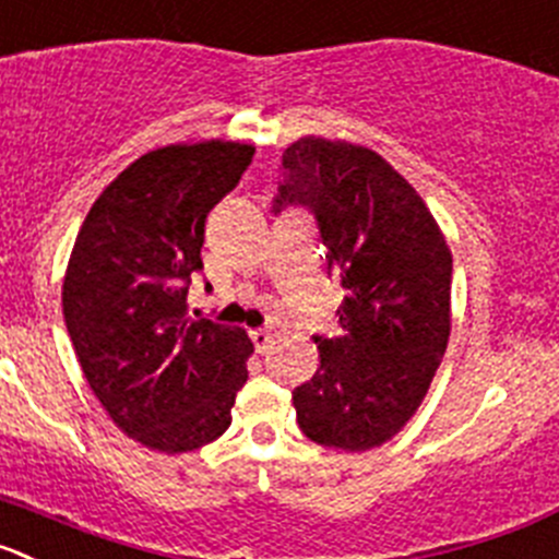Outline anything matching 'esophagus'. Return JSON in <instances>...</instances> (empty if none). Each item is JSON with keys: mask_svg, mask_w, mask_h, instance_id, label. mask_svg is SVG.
Segmentation results:
<instances>
[{"mask_svg": "<svg viewBox=\"0 0 559 559\" xmlns=\"http://www.w3.org/2000/svg\"><path fill=\"white\" fill-rule=\"evenodd\" d=\"M250 338H253L255 353H262V356L270 350V344H273V333L264 331V328H259V331H250Z\"/></svg>", "mask_w": 559, "mask_h": 559, "instance_id": "1", "label": "esophagus"}]
</instances>
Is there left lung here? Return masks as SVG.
I'll use <instances>...</instances> for the list:
<instances>
[{
	"mask_svg": "<svg viewBox=\"0 0 559 559\" xmlns=\"http://www.w3.org/2000/svg\"><path fill=\"white\" fill-rule=\"evenodd\" d=\"M309 209L328 275L344 289L338 336H314L320 369L292 391L322 447L389 441L425 400L450 338L452 253L419 192L374 151L304 138L281 156L273 212Z\"/></svg>",
	"mask_w": 559,
	"mask_h": 559,
	"instance_id": "left-lung-1",
	"label": "left lung"
}]
</instances>
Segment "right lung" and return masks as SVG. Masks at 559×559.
I'll return each mask as SVG.
<instances>
[{"instance_id":"right-lung-1","label":"right lung","mask_w":559,"mask_h":559,"mask_svg":"<svg viewBox=\"0 0 559 559\" xmlns=\"http://www.w3.org/2000/svg\"><path fill=\"white\" fill-rule=\"evenodd\" d=\"M253 154L223 140L148 151L76 234L62 284L68 336L109 419L148 450L215 441L248 380V333L187 314V289L203 270L206 215Z\"/></svg>"}]
</instances>
